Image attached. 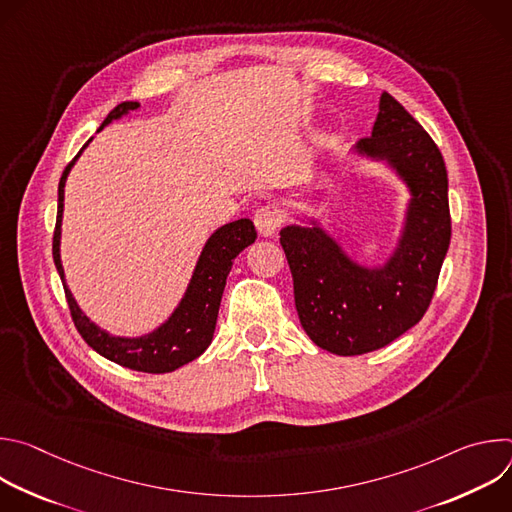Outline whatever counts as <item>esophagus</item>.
Masks as SVG:
<instances>
[{"label": "esophagus", "instance_id": "1", "mask_svg": "<svg viewBox=\"0 0 512 512\" xmlns=\"http://www.w3.org/2000/svg\"><path fill=\"white\" fill-rule=\"evenodd\" d=\"M253 223H255L257 231H259L263 237H269V235H273V233L281 227L283 214H281V210H279L277 206L267 204V206L257 208V212H255V216H253Z\"/></svg>", "mask_w": 512, "mask_h": 512}]
</instances>
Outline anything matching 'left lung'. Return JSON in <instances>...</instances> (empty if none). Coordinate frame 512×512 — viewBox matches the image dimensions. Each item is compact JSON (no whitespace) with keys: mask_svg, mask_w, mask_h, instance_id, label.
Instances as JSON below:
<instances>
[{"mask_svg":"<svg viewBox=\"0 0 512 512\" xmlns=\"http://www.w3.org/2000/svg\"><path fill=\"white\" fill-rule=\"evenodd\" d=\"M354 152L387 162L411 194L387 263L358 265L316 221L279 233L300 322L314 344L340 356L383 348L423 318L452 239L442 152L389 93L381 95L371 137L360 139Z\"/></svg>","mask_w":512,"mask_h":512,"instance_id":"left-lung-1","label":"left lung"}]
</instances>
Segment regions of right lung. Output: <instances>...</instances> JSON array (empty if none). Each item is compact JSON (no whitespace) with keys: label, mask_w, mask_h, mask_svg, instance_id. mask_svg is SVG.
<instances>
[{"label":"right lung","mask_w":512,"mask_h":512,"mask_svg":"<svg viewBox=\"0 0 512 512\" xmlns=\"http://www.w3.org/2000/svg\"><path fill=\"white\" fill-rule=\"evenodd\" d=\"M135 109H139V103L135 101H125L117 105L107 115L99 131L113 119H119ZM89 141L83 145V150L87 148ZM83 150L64 168L62 178L58 182V212H56V227H54V239H52V257L64 285V294H66L72 322H75L79 334L93 350L121 364V367H127L131 371H141V373H154V375L172 373L184 367V364H188L190 360L198 358L212 342V334L218 318V306H221V298L227 285V275L233 267V259L245 247L255 243L257 231L249 218H239L235 223L216 229L206 241L198 257V263L194 267L186 294L180 300L178 308L172 312V316L160 328H156L154 332L145 336H137V338L111 336L109 332L101 330L95 322H91L83 314L75 298H72L70 289L64 281V269L60 261L64 184L70 168L75 166Z\"/></svg>","instance_id":"add662e5"}]
</instances>
